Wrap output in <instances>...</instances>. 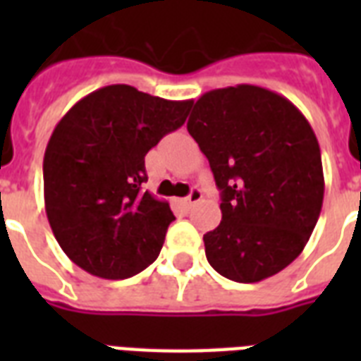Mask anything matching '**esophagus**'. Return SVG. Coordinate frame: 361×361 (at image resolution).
I'll list each match as a JSON object with an SVG mask.
<instances>
[{"label":"esophagus","instance_id":"1","mask_svg":"<svg viewBox=\"0 0 361 361\" xmlns=\"http://www.w3.org/2000/svg\"><path fill=\"white\" fill-rule=\"evenodd\" d=\"M200 198H202V191H200L198 187H192L191 192L187 195L185 202H187V204H197L198 200H200Z\"/></svg>","mask_w":361,"mask_h":361}]
</instances>
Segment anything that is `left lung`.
<instances>
[{
    "label": "left lung",
    "instance_id": "1",
    "mask_svg": "<svg viewBox=\"0 0 361 361\" xmlns=\"http://www.w3.org/2000/svg\"><path fill=\"white\" fill-rule=\"evenodd\" d=\"M187 130L221 191L223 219L204 234L212 268L236 283L279 274L303 251L324 198L305 116L279 93L240 84L204 93Z\"/></svg>",
    "mask_w": 361,
    "mask_h": 361
}]
</instances>
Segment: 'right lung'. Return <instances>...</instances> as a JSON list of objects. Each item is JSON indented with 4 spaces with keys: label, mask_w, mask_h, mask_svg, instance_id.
<instances>
[{
    "label": "right lung",
    "mask_w": 361,
    "mask_h": 361,
    "mask_svg": "<svg viewBox=\"0 0 361 361\" xmlns=\"http://www.w3.org/2000/svg\"><path fill=\"white\" fill-rule=\"evenodd\" d=\"M191 106L114 84L56 125L42 161L44 208L59 247L87 274L127 279L159 257L176 217L169 202L142 192L144 157Z\"/></svg>",
    "instance_id": "1"
}]
</instances>
